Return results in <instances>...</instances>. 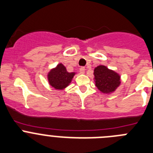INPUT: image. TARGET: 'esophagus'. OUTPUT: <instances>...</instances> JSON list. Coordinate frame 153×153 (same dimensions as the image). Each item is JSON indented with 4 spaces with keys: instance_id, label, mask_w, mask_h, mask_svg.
Instances as JSON below:
<instances>
[{
    "instance_id": "esophagus-1",
    "label": "esophagus",
    "mask_w": 153,
    "mask_h": 153,
    "mask_svg": "<svg viewBox=\"0 0 153 153\" xmlns=\"http://www.w3.org/2000/svg\"><path fill=\"white\" fill-rule=\"evenodd\" d=\"M85 71V68L84 67H82V68H80V73L81 74H84Z\"/></svg>"
}]
</instances>
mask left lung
<instances>
[{"label": "left lung", "instance_id": "obj_1", "mask_svg": "<svg viewBox=\"0 0 153 153\" xmlns=\"http://www.w3.org/2000/svg\"><path fill=\"white\" fill-rule=\"evenodd\" d=\"M95 86L104 94L115 91L120 85V76L105 65H98L94 70Z\"/></svg>", "mask_w": 153, "mask_h": 153}]
</instances>
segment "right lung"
Returning a JSON list of instances; mask_svg holds the SVG:
<instances>
[{"mask_svg": "<svg viewBox=\"0 0 153 153\" xmlns=\"http://www.w3.org/2000/svg\"><path fill=\"white\" fill-rule=\"evenodd\" d=\"M75 72H68L62 63L51 69L47 75L48 81L51 86L56 90H63L69 85Z\"/></svg>", "mask_w": 153, "mask_h": 153, "instance_id": "right-lung-1", "label": "right lung"}]
</instances>
